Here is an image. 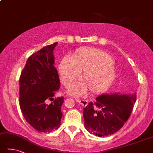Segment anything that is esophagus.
<instances>
[{"label":"esophagus","instance_id":"34e87169","mask_svg":"<svg viewBox=\"0 0 153 153\" xmlns=\"http://www.w3.org/2000/svg\"><path fill=\"white\" fill-rule=\"evenodd\" d=\"M76 102L79 103L80 105H81L83 106H86V105H88V101L86 100L85 99H76L75 100Z\"/></svg>","mask_w":153,"mask_h":153}]
</instances>
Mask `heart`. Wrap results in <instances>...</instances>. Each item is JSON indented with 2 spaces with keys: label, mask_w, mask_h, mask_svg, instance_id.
Wrapping results in <instances>:
<instances>
[{
  "label": "heart",
  "mask_w": 153,
  "mask_h": 153,
  "mask_svg": "<svg viewBox=\"0 0 153 153\" xmlns=\"http://www.w3.org/2000/svg\"><path fill=\"white\" fill-rule=\"evenodd\" d=\"M60 79L65 86H71L81 74L82 82L73 85L68 93L80 96L87 88L93 94H100L110 87L117 71L113 58L105 51L93 47L78 48L72 57L65 56L59 67Z\"/></svg>",
  "instance_id": "obj_1"
}]
</instances>
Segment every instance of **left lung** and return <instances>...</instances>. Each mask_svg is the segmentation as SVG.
Masks as SVG:
<instances>
[{
  "label": "left lung",
  "instance_id": "1",
  "mask_svg": "<svg viewBox=\"0 0 153 153\" xmlns=\"http://www.w3.org/2000/svg\"><path fill=\"white\" fill-rule=\"evenodd\" d=\"M136 94H105L83 109L85 127L98 137L117 132L127 121L137 99Z\"/></svg>",
  "mask_w": 153,
  "mask_h": 153
}]
</instances>
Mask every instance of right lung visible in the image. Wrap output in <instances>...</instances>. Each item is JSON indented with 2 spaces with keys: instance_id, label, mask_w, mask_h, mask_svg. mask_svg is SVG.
<instances>
[{
  "instance_id": "add662e5",
  "label": "right lung",
  "mask_w": 153,
  "mask_h": 153,
  "mask_svg": "<svg viewBox=\"0 0 153 153\" xmlns=\"http://www.w3.org/2000/svg\"><path fill=\"white\" fill-rule=\"evenodd\" d=\"M57 42L47 45L29 56L19 79L20 107L25 120L36 131L51 132L60 125L64 97L54 99L60 88L54 67L53 50ZM48 100L53 101L50 105Z\"/></svg>"
}]
</instances>
